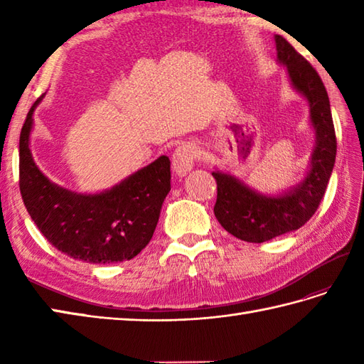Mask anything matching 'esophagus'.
Instances as JSON below:
<instances>
[{"instance_id": "obj_1", "label": "esophagus", "mask_w": 364, "mask_h": 364, "mask_svg": "<svg viewBox=\"0 0 364 364\" xmlns=\"http://www.w3.org/2000/svg\"><path fill=\"white\" fill-rule=\"evenodd\" d=\"M198 156V150L194 144H183L175 149L172 156V166L176 175L184 176L194 167V162Z\"/></svg>"}]
</instances>
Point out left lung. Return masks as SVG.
Instances as JSON below:
<instances>
[{
  "instance_id": "obj_1",
  "label": "left lung",
  "mask_w": 364,
  "mask_h": 364,
  "mask_svg": "<svg viewBox=\"0 0 364 364\" xmlns=\"http://www.w3.org/2000/svg\"><path fill=\"white\" fill-rule=\"evenodd\" d=\"M277 59L288 70L292 87L310 105V119L316 134L310 172L304 181L280 196H262L228 173L213 172L218 183L214 214L230 235L247 242H266L297 230L313 218L326 194L336 158V134L326 86L313 65L275 36Z\"/></svg>"
}]
</instances>
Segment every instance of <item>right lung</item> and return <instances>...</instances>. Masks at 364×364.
Returning a JSON list of instances; mask_svg holds the SVG:
<instances>
[{
  "instance_id": "1",
  "label": "right lung",
  "mask_w": 364,
  "mask_h": 364,
  "mask_svg": "<svg viewBox=\"0 0 364 364\" xmlns=\"http://www.w3.org/2000/svg\"><path fill=\"white\" fill-rule=\"evenodd\" d=\"M31 107L20 133V192L37 228L67 257L90 264L133 259L156 228L170 191V159L159 156L100 194H76L54 184L33 159Z\"/></svg>"
}]
</instances>
